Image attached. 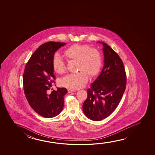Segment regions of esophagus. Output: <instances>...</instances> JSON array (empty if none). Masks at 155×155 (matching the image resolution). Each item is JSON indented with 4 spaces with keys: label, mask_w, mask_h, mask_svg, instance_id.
<instances>
[{
    "label": "esophagus",
    "mask_w": 155,
    "mask_h": 155,
    "mask_svg": "<svg viewBox=\"0 0 155 155\" xmlns=\"http://www.w3.org/2000/svg\"><path fill=\"white\" fill-rule=\"evenodd\" d=\"M75 91L74 90H72V89H68V92L69 93H72V92H74Z\"/></svg>",
    "instance_id": "34e87169"
}]
</instances>
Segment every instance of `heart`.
<instances>
[{
	"instance_id": "obj_1",
	"label": "heart",
	"mask_w": 155,
	"mask_h": 155,
	"mask_svg": "<svg viewBox=\"0 0 155 155\" xmlns=\"http://www.w3.org/2000/svg\"><path fill=\"white\" fill-rule=\"evenodd\" d=\"M64 55L67 60L77 61V68L80 71L68 74L61 80V84L70 89H77L84 87L87 83L88 75L95 76L100 72L102 67V57L97 50L91 48L86 45L74 44L64 51ZM52 67L55 72L61 74L66 70L63 60L58 55L52 59Z\"/></svg>"
}]
</instances>
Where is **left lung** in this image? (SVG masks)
Segmentation results:
<instances>
[{"mask_svg": "<svg viewBox=\"0 0 155 155\" xmlns=\"http://www.w3.org/2000/svg\"><path fill=\"white\" fill-rule=\"evenodd\" d=\"M103 45L104 65L99 76L87 89L83 112L93 121L105 119L118 106L126 87V74L119 55L108 45Z\"/></svg>", "mask_w": 155, "mask_h": 155, "instance_id": "1", "label": "left lung"}]
</instances>
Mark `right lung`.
I'll use <instances>...</instances> for the list:
<instances>
[{
  "instance_id": "1",
  "label": "right lung",
  "mask_w": 155,
  "mask_h": 155,
  "mask_svg": "<svg viewBox=\"0 0 155 155\" xmlns=\"http://www.w3.org/2000/svg\"><path fill=\"white\" fill-rule=\"evenodd\" d=\"M66 44L50 41L41 45L30 58L24 71V90L28 103L35 112L45 118L57 116L64 108L67 89L58 88L51 93L49 91L55 83L54 54Z\"/></svg>"
}]
</instances>
